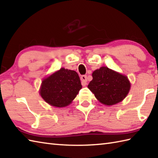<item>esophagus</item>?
I'll use <instances>...</instances> for the list:
<instances>
[{
  "instance_id": "1",
  "label": "esophagus",
  "mask_w": 158,
  "mask_h": 158,
  "mask_svg": "<svg viewBox=\"0 0 158 158\" xmlns=\"http://www.w3.org/2000/svg\"><path fill=\"white\" fill-rule=\"evenodd\" d=\"M81 84L83 86H85L87 84V76L86 75H82L81 77Z\"/></svg>"
}]
</instances>
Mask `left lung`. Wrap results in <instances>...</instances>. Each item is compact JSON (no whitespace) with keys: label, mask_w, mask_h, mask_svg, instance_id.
I'll return each instance as SVG.
<instances>
[{"label":"left lung","mask_w":158,"mask_h":158,"mask_svg":"<svg viewBox=\"0 0 158 158\" xmlns=\"http://www.w3.org/2000/svg\"><path fill=\"white\" fill-rule=\"evenodd\" d=\"M92 77L88 88L104 105H115L125 98L129 92L130 83L127 77L107 67L96 70Z\"/></svg>","instance_id":"8db88e82"}]
</instances>
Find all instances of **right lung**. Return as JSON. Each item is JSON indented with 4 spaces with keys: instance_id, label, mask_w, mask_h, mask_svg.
<instances>
[{
    "instance_id": "obj_1",
    "label": "right lung",
    "mask_w": 158,
    "mask_h": 158,
    "mask_svg": "<svg viewBox=\"0 0 158 158\" xmlns=\"http://www.w3.org/2000/svg\"><path fill=\"white\" fill-rule=\"evenodd\" d=\"M81 88L77 72L62 68L43 80L40 94L49 105L64 107L73 101Z\"/></svg>"
}]
</instances>
